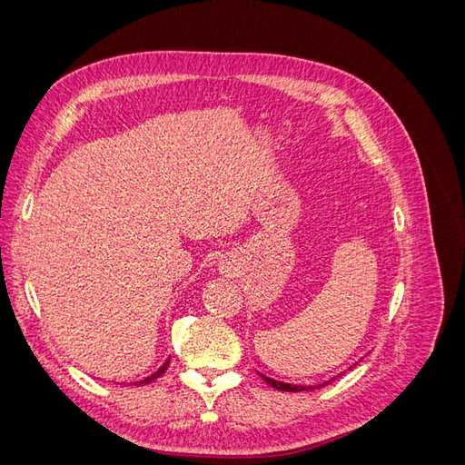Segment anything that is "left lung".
I'll return each instance as SVG.
<instances>
[{"label": "left lung", "instance_id": "obj_1", "mask_svg": "<svg viewBox=\"0 0 465 465\" xmlns=\"http://www.w3.org/2000/svg\"><path fill=\"white\" fill-rule=\"evenodd\" d=\"M357 367V362L355 364H351L349 367V371L351 369H355ZM267 384H270L272 388H275V390H281V391H312V390H318V388H322V386H326V384H330L331 380H335L337 376H341V374H345V372H340L337 376H333L331 380H328V382H323V384H316V386H297V384H289V382H279V380H273V378H270V376H265V374H262V372H258Z\"/></svg>", "mask_w": 465, "mask_h": 465}]
</instances>
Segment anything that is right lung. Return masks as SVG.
<instances>
[{
  "mask_svg": "<svg viewBox=\"0 0 465 465\" xmlns=\"http://www.w3.org/2000/svg\"><path fill=\"white\" fill-rule=\"evenodd\" d=\"M168 362H171V357H168V359L163 362V367H161L157 372H153L151 376H147V378H143V380H137V382H134V386H143V384H151L153 380H157L159 376H163V374H164V371L168 369Z\"/></svg>",
  "mask_w": 465,
  "mask_h": 465,
  "instance_id": "obj_1",
  "label": "right lung"
}]
</instances>
